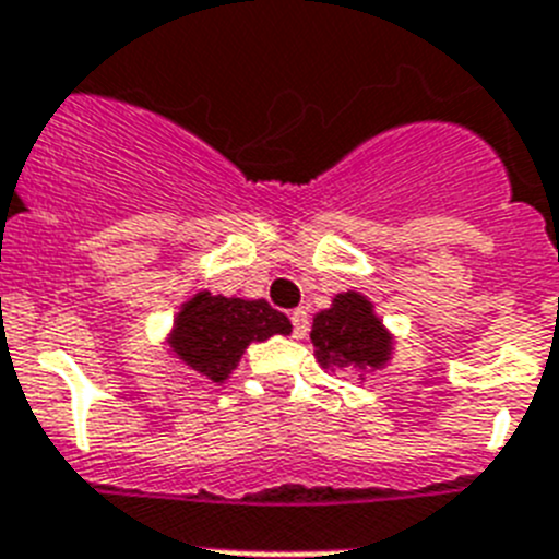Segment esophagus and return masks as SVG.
<instances>
[{"label": "esophagus", "mask_w": 559, "mask_h": 559, "mask_svg": "<svg viewBox=\"0 0 559 559\" xmlns=\"http://www.w3.org/2000/svg\"><path fill=\"white\" fill-rule=\"evenodd\" d=\"M290 324H294V335H296V338H302V335L310 330L308 310H305V308H296L294 313H290Z\"/></svg>", "instance_id": "34e87169"}]
</instances>
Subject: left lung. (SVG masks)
<instances>
[{
  "label": "left lung",
  "instance_id": "1",
  "mask_svg": "<svg viewBox=\"0 0 559 559\" xmlns=\"http://www.w3.org/2000/svg\"><path fill=\"white\" fill-rule=\"evenodd\" d=\"M316 358L324 369L338 372H367L383 367L392 353V335L372 313V302L355 290L338 294L333 308L313 316Z\"/></svg>",
  "mask_w": 559,
  "mask_h": 559
}]
</instances>
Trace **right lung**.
I'll return each mask as SVG.
<instances>
[{
    "label": "right lung",
    "instance_id": "add662e5",
    "mask_svg": "<svg viewBox=\"0 0 559 559\" xmlns=\"http://www.w3.org/2000/svg\"><path fill=\"white\" fill-rule=\"evenodd\" d=\"M288 335V316L265 299H226L201 290L181 308L173 330V353L212 383L229 378L251 341Z\"/></svg>",
    "mask_w": 559,
    "mask_h": 559
}]
</instances>
